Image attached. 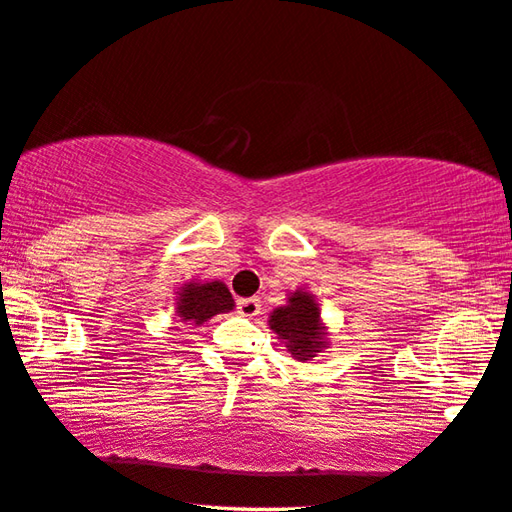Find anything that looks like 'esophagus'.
Returning a JSON list of instances; mask_svg holds the SVG:
<instances>
[{
  "mask_svg": "<svg viewBox=\"0 0 512 512\" xmlns=\"http://www.w3.org/2000/svg\"><path fill=\"white\" fill-rule=\"evenodd\" d=\"M236 308H239L243 317H257L259 312H262V301H259V299H239Z\"/></svg>",
  "mask_w": 512,
  "mask_h": 512,
  "instance_id": "obj_1",
  "label": "esophagus"
}]
</instances>
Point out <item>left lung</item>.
Segmentation results:
<instances>
[{"instance_id":"left-lung-1","label":"left lung","mask_w":512,"mask_h":512,"mask_svg":"<svg viewBox=\"0 0 512 512\" xmlns=\"http://www.w3.org/2000/svg\"><path fill=\"white\" fill-rule=\"evenodd\" d=\"M271 329L278 333L280 340L294 358L299 361H315L317 352L324 349V329L319 324V308L308 292H294L289 303L273 310L269 319Z\"/></svg>"}]
</instances>
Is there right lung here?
<instances>
[{"instance_id": "1", "label": "right lung", "mask_w": 512, "mask_h": 512, "mask_svg": "<svg viewBox=\"0 0 512 512\" xmlns=\"http://www.w3.org/2000/svg\"><path fill=\"white\" fill-rule=\"evenodd\" d=\"M234 308V299L223 282H193V285H186L179 292V303L177 312L183 322H190L200 326L211 319L218 312H227Z\"/></svg>"}]
</instances>
